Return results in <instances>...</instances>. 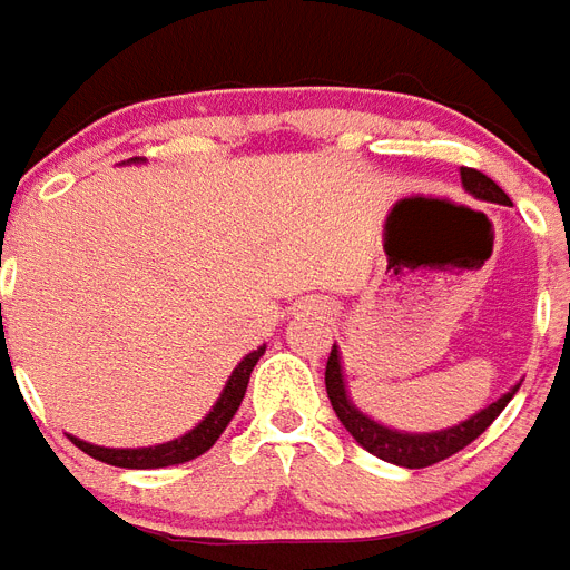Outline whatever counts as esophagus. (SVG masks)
<instances>
[{"mask_svg": "<svg viewBox=\"0 0 570 570\" xmlns=\"http://www.w3.org/2000/svg\"><path fill=\"white\" fill-rule=\"evenodd\" d=\"M302 313H304V316H325V307L307 302V304H302Z\"/></svg>", "mask_w": 570, "mask_h": 570, "instance_id": "1", "label": "esophagus"}]
</instances>
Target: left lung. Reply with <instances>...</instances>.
<instances>
[{"mask_svg": "<svg viewBox=\"0 0 570 570\" xmlns=\"http://www.w3.org/2000/svg\"><path fill=\"white\" fill-rule=\"evenodd\" d=\"M461 183H464V189H468L470 195L482 197V200L512 204L509 195H505L491 177L476 171V168H461ZM325 387H328L331 405L337 411L340 423L346 425V432L352 434L366 452H373V455L390 461V464H399V468H429V464H438V461L450 459V455H455L459 450H464L468 443L476 441L479 434L494 423L497 416H500V411L509 405V399L518 393V384H514L509 393H503L497 402L482 407L479 414H473L470 420H464V423L441 429V432L411 434L375 423L373 416H366L364 411H357V407L352 405V399H348L346 390V379H343V364H340L337 346L331 348L328 366H325Z\"/></svg>", "mask_w": 570, "mask_h": 570, "instance_id": "8db88e82", "label": "left lung"}]
</instances>
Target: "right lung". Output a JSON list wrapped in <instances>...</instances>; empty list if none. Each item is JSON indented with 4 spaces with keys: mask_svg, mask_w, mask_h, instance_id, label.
<instances>
[{
    "mask_svg": "<svg viewBox=\"0 0 570 570\" xmlns=\"http://www.w3.org/2000/svg\"><path fill=\"white\" fill-rule=\"evenodd\" d=\"M127 163H141V159H127ZM263 352H266V346L254 348L250 355L242 357L239 366L233 370L227 384H224L222 396H218V402L213 405V411H209L191 432L183 434V438H174V441L168 443H156V446H138V450H111V446L85 443L79 441V438H70V441H73L82 452H88L91 459L129 470L171 468V464H183V461L197 459V455H204V452L222 438V432L227 429L233 414L239 411L242 399H245V390H248V379L250 373H254V366H257L259 357H263Z\"/></svg>",
    "mask_w": 570,
    "mask_h": 570,
    "instance_id": "add662e5",
    "label": "right lung"
}]
</instances>
